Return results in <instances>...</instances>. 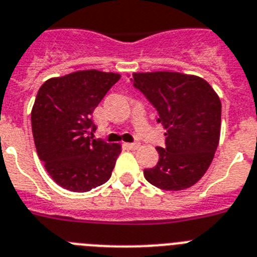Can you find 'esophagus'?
<instances>
[{"instance_id": "esophagus-1", "label": "esophagus", "mask_w": 257, "mask_h": 257, "mask_svg": "<svg viewBox=\"0 0 257 257\" xmlns=\"http://www.w3.org/2000/svg\"><path fill=\"white\" fill-rule=\"evenodd\" d=\"M138 146H140V144H137V142L136 144H126V147L131 150H136V149H138Z\"/></svg>"}]
</instances>
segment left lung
Here are the masks:
<instances>
[{"label":"left lung","mask_w":257,"mask_h":257,"mask_svg":"<svg viewBox=\"0 0 257 257\" xmlns=\"http://www.w3.org/2000/svg\"><path fill=\"white\" fill-rule=\"evenodd\" d=\"M133 86L158 111L167 129L159 162L145 169L147 181L163 190L193 186L208 169L220 141L221 102L206 80L180 72L133 73Z\"/></svg>","instance_id":"left-lung-1"}]
</instances>
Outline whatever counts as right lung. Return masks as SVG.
<instances>
[{"mask_svg": "<svg viewBox=\"0 0 257 257\" xmlns=\"http://www.w3.org/2000/svg\"><path fill=\"white\" fill-rule=\"evenodd\" d=\"M119 79V73L77 71L39 89L31 112L36 150L50 177L67 190L85 193L111 177L121 146L93 138L91 115Z\"/></svg>", "mask_w": 257, "mask_h": 257, "instance_id": "obj_1", "label": "right lung"}]
</instances>
